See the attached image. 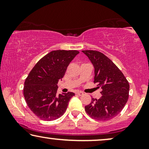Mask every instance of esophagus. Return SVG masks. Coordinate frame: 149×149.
Here are the masks:
<instances>
[{"label": "esophagus", "instance_id": "1", "mask_svg": "<svg viewBox=\"0 0 149 149\" xmlns=\"http://www.w3.org/2000/svg\"><path fill=\"white\" fill-rule=\"evenodd\" d=\"M77 94H78L79 95H83V94H84V93H83L82 92V91H77Z\"/></svg>", "mask_w": 149, "mask_h": 149}]
</instances>
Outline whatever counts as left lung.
<instances>
[{
  "label": "left lung",
  "mask_w": 149,
  "mask_h": 149,
  "mask_svg": "<svg viewBox=\"0 0 149 149\" xmlns=\"http://www.w3.org/2000/svg\"><path fill=\"white\" fill-rule=\"evenodd\" d=\"M95 68L94 83L102 89L100 99H91L85 111L92 119L108 121L122 111L129 97L130 85L123 72L102 53L93 50L82 51Z\"/></svg>",
  "instance_id": "left-lung-1"
}]
</instances>
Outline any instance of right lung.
<instances>
[{"instance_id":"1","label":"right lung","mask_w":149,"mask_h":149,"mask_svg":"<svg viewBox=\"0 0 149 149\" xmlns=\"http://www.w3.org/2000/svg\"><path fill=\"white\" fill-rule=\"evenodd\" d=\"M77 50H56L36 63L26 79L24 95L28 107L44 121H54L64 115L74 93L57 94L58 81L79 54Z\"/></svg>"}]
</instances>
